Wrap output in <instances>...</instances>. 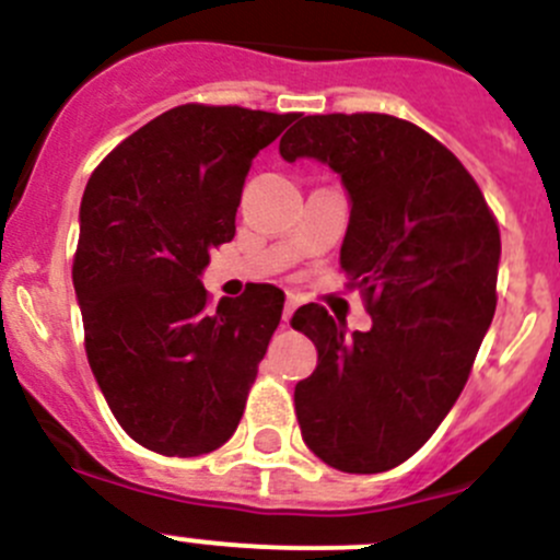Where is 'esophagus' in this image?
<instances>
[{
    "instance_id": "obj_1",
    "label": "esophagus",
    "mask_w": 560,
    "mask_h": 560,
    "mask_svg": "<svg viewBox=\"0 0 560 560\" xmlns=\"http://www.w3.org/2000/svg\"><path fill=\"white\" fill-rule=\"evenodd\" d=\"M298 295H287V303H284V322H290V316L295 314V308H298Z\"/></svg>"
}]
</instances>
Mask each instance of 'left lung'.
<instances>
[{
    "instance_id": "1",
    "label": "left lung",
    "mask_w": 560,
    "mask_h": 560,
    "mask_svg": "<svg viewBox=\"0 0 560 560\" xmlns=\"http://www.w3.org/2000/svg\"><path fill=\"white\" fill-rule=\"evenodd\" d=\"M279 154L341 175V268L374 322L349 332L316 303L292 316L319 352L295 387L303 442L338 471H387L433 436L471 374L495 314L499 224L453 151L387 113L301 116Z\"/></svg>"
}]
</instances>
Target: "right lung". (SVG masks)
Returning a JSON list of instances; mask_svg holds the SVG:
<instances>
[{
	"label": "right lung",
	"instance_id": "right-lung-1",
	"mask_svg": "<svg viewBox=\"0 0 560 560\" xmlns=\"http://www.w3.org/2000/svg\"><path fill=\"white\" fill-rule=\"evenodd\" d=\"M295 113L178 105L105 156L81 200L72 284L92 374L145 450L197 457L238 428L284 292L208 308L200 276L235 235L252 160Z\"/></svg>",
	"mask_w": 560,
	"mask_h": 560
}]
</instances>
